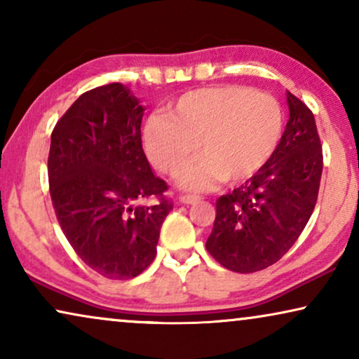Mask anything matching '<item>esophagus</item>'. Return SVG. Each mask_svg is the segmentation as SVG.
I'll list each match as a JSON object with an SVG mask.
<instances>
[{
  "instance_id": "1",
  "label": "esophagus",
  "mask_w": 359,
  "mask_h": 359,
  "mask_svg": "<svg viewBox=\"0 0 359 359\" xmlns=\"http://www.w3.org/2000/svg\"><path fill=\"white\" fill-rule=\"evenodd\" d=\"M198 201H201V198H199V196H194V194L180 196V203H183V204H194V203H198Z\"/></svg>"
}]
</instances>
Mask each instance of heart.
<instances>
[{"mask_svg": "<svg viewBox=\"0 0 359 359\" xmlns=\"http://www.w3.org/2000/svg\"><path fill=\"white\" fill-rule=\"evenodd\" d=\"M281 134L283 111L273 96L217 86L186 93L168 114H151L142 142L163 173H175L198 145L203 151L176 173V183L203 191L222 178L240 183L257 175L276 151Z\"/></svg>", "mask_w": 359, "mask_h": 359, "instance_id": "heart-1", "label": "heart"}]
</instances>
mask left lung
<instances>
[{"label":"left lung","mask_w":359,"mask_h":359,"mask_svg":"<svg viewBox=\"0 0 359 359\" xmlns=\"http://www.w3.org/2000/svg\"><path fill=\"white\" fill-rule=\"evenodd\" d=\"M289 121L271 158L215 203L205 248L224 268L255 273L296 243L316 208L323 156L311 109L286 93Z\"/></svg>","instance_id":"left-lung-1"}]
</instances>
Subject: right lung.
I'll use <instances>...</instances> for the list:
<instances>
[{"instance_id": "add662e5", "label": "right lung", "mask_w": 359, "mask_h": 359, "mask_svg": "<svg viewBox=\"0 0 359 359\" xmlns=\"http://www.w3.org/2000/svg\"><path fill=\"white\" fill-rule=\"evenodd\" d=\"M145 107L122 83L83 93L57 122L48 183L58 224L78 257L101 276H139L156 255L173 204L142 149Z\"/></svg>"}]
</instances>
